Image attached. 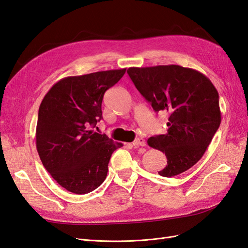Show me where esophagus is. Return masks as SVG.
<instances>
[{"label": "esophagus", "mask_w": 248, "mask_h": 248, "mask_svg": "<svg viewBox=\"0 0 248 248\" xmlns=\"http://www.w3.org/2000/svg\"><path fill=\"white\" fill-rule=\"evenodd\" d=\"M132 145H133V147H136V148L144 147V146H146V140L142 138H139V139H136L133 140Z\"/></svg>", "instance_id": "esophagus-1"}]
</instances>
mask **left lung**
<instances>
[{"instance_id": "1", "label": "left lung", "mask_w": 248, "mask_h": 248, "mask_svg": "<svg viewBox=\"0 0 248 248\" xmlns=\"http://www.w3.org/2000/svg\"><path fill=\"white\" fill-rule=\"evenodd\" d=\"M139 92L155 111L169 112L166 134L150 138L168 164L158 174L172 177L194 166L204 155L221 122L218 92L204 74L179 65L130 67Z\"/></svg>"}]
</instances>
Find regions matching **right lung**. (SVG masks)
Segmentation results:
<instances>
[{
  "label": "right lung",
  "instance_id": "add662e5",
  "mask_svg": "<svg viewBox=\"0 0 248 248\" xmlns=\"http://www.w3.org/2000/svg\"><path fill=\"white\" fill-rule=\"evenodd\" d=\"M126 69L65 78L50 88L38 111L36 147L43 167L70 192H91L106 180L112 152L121 148L93 128L102 119L104 93Z\"/></svg>",
  "mask_w": 248,
  "mask_h": 248
}]
</instances>
